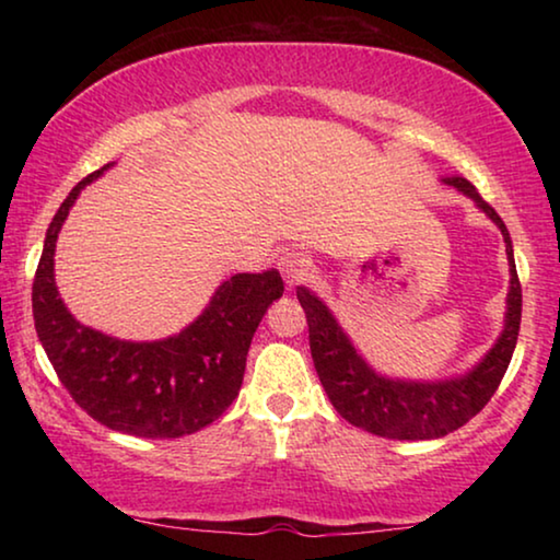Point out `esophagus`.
<instances>
[{"instance_id":"34e87169","label":"esophagus","mask_w":560,"mask_h":560,"mask_svg":"<svg viewBox=\"0 0 560 560\" xmlns=\"http://www.w3.org/2000/svg\"><path fill=\"white\" fill-rule=\"evenodd\" d=\"M278 265H280L282 278H285V282H288V288L301 285V282L308 278V272H311V259L301 255V252H288V255L280 257Z\"/></svg>"}]
</instances>
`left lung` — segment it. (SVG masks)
Listing matches in <instances>:
<instances>
[{"label": "left lung", "mask_w": 560, "mask_h": 560, "mask_svg": "<svg viewBox=\"0 0 560 560\" xmlns=\"http://www.w3.org/2000/svg\"><path fill=\"white\" fill-rule=\"evenodd\" d=\"M441 180L446 186H454L458 194L469 196L477 203V209L494 221L502 232L510 265L508 311H504L502 334L469 372L446 380L387 377L359 354V349L351 343L347 331L328 311V305L308 288H298V301H301L305 320H308L311 357L328 400L343 420L362 428V431L382 435V439L431 441L443 439V435L469 423L492 400L517 343L523 290H520L508 226L469 180L458 178V175Z\"/></svg>", "instance_id": "8db88e82"}]
</instances>
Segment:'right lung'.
Returning a JSON list of instances; mask_svg holds the SVG:
<instances>
[{"label":"right lung","mask_w":560,"mask_h":560,"mask_svg":"<svg viewBox=\"0 0 560 560\" xmlns=\"http://www.w3.org/2000/svg\"><path fill=\"white\" fill-rule=\"evenodd\" d=\"M109 167L83 178L50 221L33 282L35 331L58 380L91 418L137 439H180L211 425L240 395L252 336L285 285L278 270L236 272L201 316L158 341L83 326L58 293L52 257L75 198Z\"/></svg>","instance_id":"1"}]
</instances>
